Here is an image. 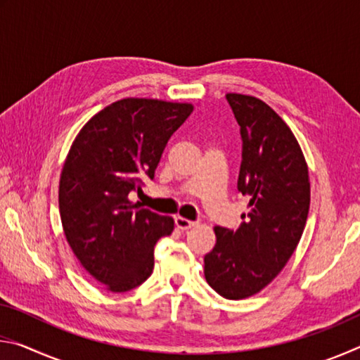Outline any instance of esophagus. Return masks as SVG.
Wrapping results in <instances>:
<instances>
[{
    "label": "esophagus",
    "instance_id": "esophagus-1",
    "mask_svg": "<svg viewBox=\"0 0 360 360\" xmlns=\"http://www.w3.org/2000/svg\"><path fill=\"white\" fill-rule=\"evenodd\" d=\"M176 225H178V229H181V230H188V229L195 227V225H197V222L188 221V219L179 216V217H176Z\"/></svg>",
    "mask_w": 360,
    "mask_h": 360
}]
</instances>
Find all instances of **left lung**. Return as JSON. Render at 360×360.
I'll return each mask as SVG.
<instances>
[{
  "mask_svg": "<svg viewBox=\"0 0 360 360\" xmlns=\"http://www.w3.org/2000/svg\"><path fill=\"white\" fill-rule=\"evenodd\" d=\"M240 125L238 191L249 212L236 230L214 227L216 246L205 255V278L229 300L257 294L278 276L302 238L309 211V178L294 133L255 96H225Z\"/></svg>",
  "mask_w": 360,
  "mask_h": 360,
  "instance_id": "obj_1",
  "label": "left lung"
}]
</instances>
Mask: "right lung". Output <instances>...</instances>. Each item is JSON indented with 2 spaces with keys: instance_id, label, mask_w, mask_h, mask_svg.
<instances>
[{
  "instance_id": "right-lung-1",
  "label": "right lung",
  "mask_w": 360,
  "mask_h": 360,
  "mask_svg": "<svg viewBox=\"0 0 360 360\" xmlns=\"http://www.w3.org/2000/svg\"><path fill=\"white\" fill-rule=\"evenodd\" d=\"M193 111L188 103L124 98L79 131L60 176L58 208L66 241L81 265L111 292L138 288L154 268V246L174 221L129 193L154 179L169 136Z\"/></svg>"
}]
</instances>
